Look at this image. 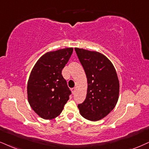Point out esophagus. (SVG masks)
<instances>
[{"instance_id": "1", "label": "esophagus", "mask_w": 149, "mask_h": 149, "mask_svg": "<svg viewBox=\"0 0 149 149\" xmlns=\"http://www.w3.org/2000/svg\"><path fill=\"white\" fill-rule=\"evenodd\" d=\"M71 91H72V94L74 95V93H75V92H76V89H75L74 88H72Z\"/></svg>"}]
</instances>
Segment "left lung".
Segmentation results:
<instances>
[{
    "label": "left lung",
    "instance_id": "8db88e82",
    "mask_svg": "<svg viewBox=\"0 0 149 149\" xmlns=\"http://www.w3.org/2000/svg\"><path fill=\"white\" fill-rule=\"evenodd\" d=\"M74 49L88 82L86 100L78 105L80 114L90 121L100 120L113 111L118 101L119 82L116 70L104 54L77 47Z\"/></svg>",
    "mask_w": 149,
    "mask_h": 149
}]
</instances>
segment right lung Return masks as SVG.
Instances as JSON below:
<instances>
[{"instance_id":"right-lung-1","label":"right lung","mask_w":149,"mask_h":149,"mask_svg":"<svg viewBox=\"0 0 149 149\" xmlns=\"http://www.w3.org/2000/svg\"><path fill=\"white\" fill-rule=\"evenodd\" d=\"M73 48L49 52L37 61L27 82V99L39 117L52 119L60 115L71 91L61 74Z\"/></svg>"}]
</instances>
